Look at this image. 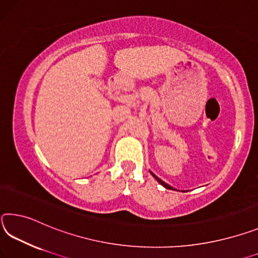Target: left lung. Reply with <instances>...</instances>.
I'll return each instance as SVG.
<instances>
[{
	"label": "left lung",
	"instance_id": "8db88e82",
	"mask_svg": "<svg viewBox=\"0 0 258 258\" xmlns=\"http://www.w3.org/2000/svg\"><path fill=\"white\" fill-rule=\"evenodd\" d=\"M152 175H153V176L155 177V179H157V180L159 181V183L162 185V186H164V187H166V188H168V189H174V188H172V187L170 186V185H168V184H166V183H164V181H163V180H161V179H160V178H158V177H157V176H155L154 174H152Z\"/></svg>",
	"mask_w": 258,
	"mask_h": 258
}]
</instances>
